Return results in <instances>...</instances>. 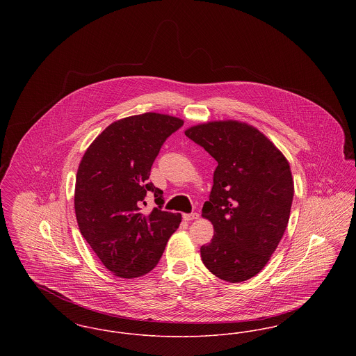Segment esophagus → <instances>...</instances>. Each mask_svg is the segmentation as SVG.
<instances>
[{"label":"esophagus","mask_w":356,"mask_h":356,"mask_svg":"<svg viewBox=\"0 0 356 356\" xmlns=\"http://www.w3.org/2000/svg\"><path fill=\"white\" fill-rule=\"evenodd\" d=\"M199 218L197 212H191V213H184L183 219L186 221L196 220Z\"/></svg>","instance_id":"esophagus-1"}]
</instances>
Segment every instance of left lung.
Wrapping results in <instances>:
<instances>
[{
  "label": "left lung",
  "mask_w": 356,
  "mask_h": 356,
  "mask_svg": "<svg viewBox=\"0 0 356 356\" xmlns=\"http://www.w3.org/2000/svg\"><path fill=\"white\" fill-rule=\"evenodd\" d=\"M186 136L216 161L203 218L215 235L200 248L204 266L222 280L240 283L264 268L287 228L293 180L287 159L256 128L212 121Z\"/></svg>",
  "instance_id": "1"
}]
</instances>
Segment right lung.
<instances>
[{"label":"right lung","instance_id":"1","mask_svg":"<svg viewBox=\"0 0 356 356\" xmlns=\"http://www.w3.org/2000/svg\"><path fill=\"white\" fill-rule=\"evenodd\" d=\"M184 121L143 113L112 122L86 149L79 165L74 211L79 228L102 264L120 277L152 271L181 215L163 211V191L149 181L163 144ZM152 191L159 207H140Z\"/></svg>","mask_w":356,"mask_h":356}]
</instances>
